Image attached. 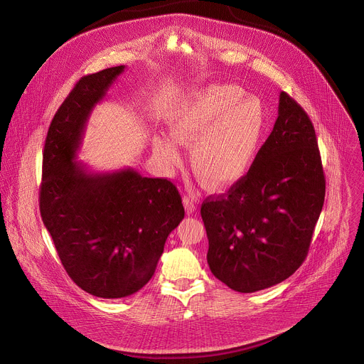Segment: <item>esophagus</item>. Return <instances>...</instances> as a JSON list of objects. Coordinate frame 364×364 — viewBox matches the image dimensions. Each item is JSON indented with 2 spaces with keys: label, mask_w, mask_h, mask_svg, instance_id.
<instances>
[{
  "label": "esophagus",
  "mask_w": 364,
  "mask_h": 364,
  "mask_svg": "<svg viewBox=\"0 0 364 364\" xmlns=\"http://www.w3.org/2000/svg\"><path fill=\"white\" fill-rule=\"evenodd\" d=\"M183 203H184V207H186V212L187 215H191L196 212V201L193 197L190 196H184L183 197Z\"/></svg>",
  "instance_id": "1"
}]
</instances>
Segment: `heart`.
Masks as SVG:
<instances>
[{
	"mask_svg": "<svg viewBox=\"0 0 364 364\" xmlns=\"http://www.w3.org/2000/svg\"><path fill=\"white\" fill-rule=\"evenodd\" d=\"M243 95L237 85H210L188 95L170 119L171 136L178 144H191L190 166L210 190H225L240 181L261 145L264 108L255 97ZM173 141L167 136L154 141L155 157L166 168L180 163Z\"/></svg>",
	"mask_w": 364,
	"mask_h": 364,
	"instance_id": "heart-1",
	"label": "heart"
}]
</instances>
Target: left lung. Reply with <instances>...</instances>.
I'll return each instance as SVG.
<instances>
[{
	"instance_id": "1",
	"label": "left lung",
	"mask_w": 364,
	"mask_h": 364,
	"mask_svg": "<svg viewBox=\"0 0 364 364\" xmlns=\"http://www.w3.org/2000/svg\"><path fill=\"white\" fill-rule=\"evenodd\" d=\"M324 197L314 125L299 103L281 92L274 129L246 176L201 204L212 274L237 292L289 278L305 261Z\"/></svg>"
}]
</instances>
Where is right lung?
Listing matches in <instances>:
<instances>
[{"label": "right lung", "instance_id": "1", "mask_svg": "<svg viewBox=\"0 0 364 364\" xmlns=\"http://www.w3.org/2000/svg\"><path fill=\"white\" fill-rule=\"evenodd\" d=\"M125 66L83 76L50 124L40 213L63 268L83 291L125 298L154 275L168 235L184 219L177 187L132 168L89 173L76 163L89 115Z\"/></svg>", "mask_w": 364, "mask_h": 364}]
</instances>
